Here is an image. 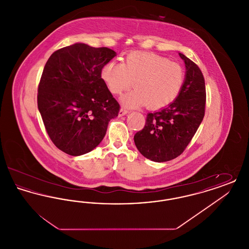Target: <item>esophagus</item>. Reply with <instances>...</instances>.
Masks as SVG:
<instances>
[{
	"label": "esophagus",
	"mask_w": 249,
	"mask_h": 249,
	"mask_svg": "<svg viewBox=\"0 0 249 249\" xmlns=\"http://www.w3.org/2000/svg\"><path fill=\"white\" fill-rule=\"evenodd\" d=\"M128 113H129L128 110H126V109H124V108H121V109L119 110V117H123V116H125L126 114H128Z\"/></svg>",
	"instance_id": "1"
}]
</instances>
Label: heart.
Masks as SVG:
<instances>
[{
  "label": "heart",
  "instance_id": "1",
  "mask_svg": "<svg viewBox=\"0 0 249 249\" xmlns=\"http://www.w3.org/2000/svg\"><path fill=\"white\" fill-rule=\"evenodd\" d=\"M108 89L120 95L133 86L135 89L124 95L121 103L129 108L144 107L162 109L172 105L185 83L184 69L176 62L151 52H132L123 63L111 60L102 70Z\"/></svg>",
  "mask_w": 249,
  "mask_h": 249
}]
</instances>
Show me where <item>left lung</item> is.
Returning a JSON list of instances; mask_svg holds the SVG:
<instances>
[{
	"mask_svg": "<svg viewBox=\"0 0 249 249\" xmlns=\"http://www.w3.org/2000/svg\"><path fill=\"white\" fill-rule=\"evenodd\" d=\"M185 83L169 107L148 113L145 125L134 135L139 152L156 162L176 159L185 150L201 125L205 109V83L200 68L184 54Z\"/></svg>",
	"mask_w": 249,
	"mask_h": 249,
	"instance_id": "8db88e82",
	"label": "left lung"
}]
</instances>
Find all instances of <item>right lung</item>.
<instances>
[{"label":"right lung","instance_id":"add662e5","mask_svg":"<svg viewBox=\"0 0 249 249\" xmlns=\"http://www.w3.org/2000/svg\"><path fill=\"white\" fill-rule=\"evenodd\" d=\"M117 53L84 43L55 51L38 87L37 105L48 136L71 156L93 150L104 139L119 103L102 78V70Z\"/></svg>","mask_w":249,"mask_h":249}]
</instances>
